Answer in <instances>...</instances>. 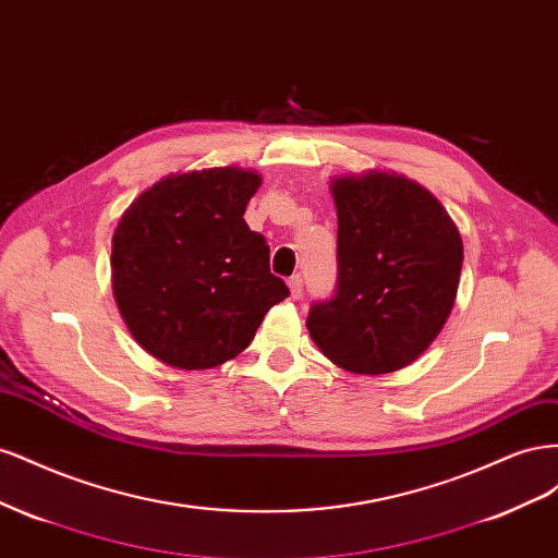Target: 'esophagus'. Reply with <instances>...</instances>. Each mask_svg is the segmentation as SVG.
<instances>
[{
    "mask_svg": "<svg viewBox=\"0 0 558 558\" xmlns=\"http://www.w3.org/2000/svg\"><path fill=\"white\" fill-rule=\"evenodd\" d=\"M289 289H291L293 300H300V298H302V277H300V275H293V277L289 279Z\"/></svg>",
    "mask_w": 558,
    "mask_h": 558,
    "instance_id": "34e87169",
    "label": "esophagus"
}]
</instances>
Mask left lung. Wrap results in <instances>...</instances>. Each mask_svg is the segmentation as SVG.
Instances as JSON below:
<instances>
[{"instance_id":"8db88e82","label":"left lung","mask_w":558,"mask_h":558,"mask_svg":"<svg viewBox=\"0 0 558 558\" xmlns=\"http://www.w3.org/2000/svg\"><path fill=\"white\" fill-rule=\"evenodd\" d=\"M332 195L337 283L310 307V335L349 373H393L445 326L459 291L461 234L426 189L396 174L335 179Z\"/></svg>"}]
</instances>
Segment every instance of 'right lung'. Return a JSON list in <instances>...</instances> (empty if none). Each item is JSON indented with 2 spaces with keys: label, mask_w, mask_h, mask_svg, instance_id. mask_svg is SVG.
<instances>
[{
  "label": "right lung",
  "mask_w": 558,
  "mask_h": 558,
  "mask_svg": "<svg viewBox=\"0 0 558 558\" xmlns=\"http://www.w3.org/2000/svg\"><path fill=\"white\" fill-rule=\"evenodd\" d=\"M260 177L238 167L172 174L150 185L113 232L118 310L150 356L181 369L242 353L263 316L289 298L269 246L244 211Z\"/></svg>",
  "instance_id": "obj_1"
}]
</instances>
